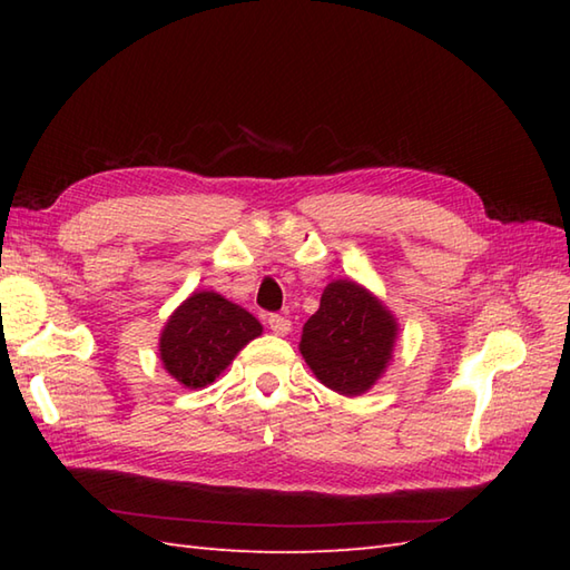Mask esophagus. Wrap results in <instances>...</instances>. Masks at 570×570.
<instances>
[{"mask_svg":"<svg viewBox=\"0 0 570 570\" xmlns=\"http://www.w3.org/2000/svg\"><path fill=\"white\" fill-rule=\"evenodd\" d=\"M269 328L274 331V335H288V333H292V321H288L286 316H278V313H274V316H269Z\"/></svg>","mask_w":570,"mask_h":570,"instance_id":"34e87169","label":"esophagus"}]
</instances>
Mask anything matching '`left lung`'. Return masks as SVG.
I'll return each mask as SVG.
<instances>
[{
	"label": "left lung",
	"mask_w": 570,
	"mask_h": 570,
	"mask_svg": "<svg viewBox=\"0 0 570 570\" xmlns=\"http://www.w3.org/2000/svg\"><path fill=\"white\" fill-rule=\"evenodd\" d=\"M399 321L370 288L335 278L306 321L298 350L321 384L343 396L370 392L394 357Z\"/></svg>",
	"instance_id": "8db88e82"
}]
</instances>
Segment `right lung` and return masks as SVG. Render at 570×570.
I'll return each mask as SVG.
<instances>
[{
  "label": "right lung",
  "instance_id": "add662e5",
  "mask_svg": "<svg viewBox=\"0 0 570 570\" xmlns=\"http://www.w3.org/2000/svg\"><path fill=\"white\" fill-rule=\"evenodd\" d=\"M259 335L262 323L249 311L215 292H196L168 316L159 337V357L180 386L203 390Z\"/></svg>",
  "mask_w": 570,
  "mask_h": 570
}]
</instances>
